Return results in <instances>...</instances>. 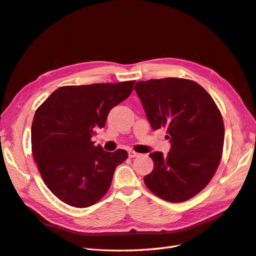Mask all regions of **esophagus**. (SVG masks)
Here are the masks:
<instances>
[{
    "label": "esophagus",
    "instance_id": "34e87169",
    "mask_svg": "<svg viewBox=\"0 0 256 256\" xmlns=\"http://www.w3.org/2000/svg\"><path fill=\"white\" fill-rule=\"evenodd\" d=\"M128 156H129L130 158H134V157L140 156V154L134 152V150H129V152H128Z\"/></svg>",
    "mask_w": 256,
    "mask_h": 256
}]
</instances>
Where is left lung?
Masks as SVG:
<instances>
[{"instance_id":"left-lung-1","label":"left lung","mask_w":256,"mask_h":256,"mask_svg":"<svg viewBox=\"0 0 256 256\" xmlns=\"http://www.w3.org/2000/svg\"><path fill=\"white\" fill-rule=\"evenodd\" d=\"M154 130L166 129V156L154 152V170L144 182L154 194L180 203L202 191L218 168L224 142L222 115L210 95L194 81L180 78L136 83Z\"/></svg>"}]
</instances>
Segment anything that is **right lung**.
Listing matches in <instances>:
<instances>
[{"instance_id":"obj_1","label":"right lung","mask_w":256,"mask_h":256,"mask_svg":"<svg viewBox=\"0 0 256 256\" xmlns=\"http://www.w3.org/2000/svg\"><path fill=\"white\" fill-rule=\"evenodd\" d=\"M136 81L69 85L54 90L32 122V152L42 180L68 205H94L109 190L115 168L128 157L95 146L112 108L131 94Z\"/></svg>"}]
</instances>
